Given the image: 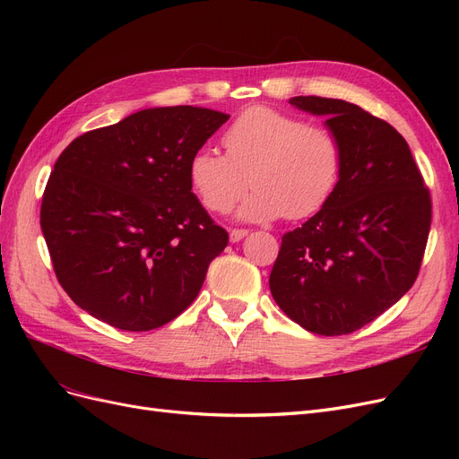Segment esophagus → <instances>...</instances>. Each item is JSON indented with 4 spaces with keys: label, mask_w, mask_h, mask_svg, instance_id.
<instances>
[{
    "label": "esophagus",
    "mask_w": 459,
    "mask_h": 459,
    "mask_svg": "<svg viewBox=\"0 0 459 459\" xmlns=\"http://www.w3.org/2000/svg\"><path fill=\"white\" fill-rule=\"evenodd\" d=\"M247 235H248L247 230H230V241L238 243V241H241L243 238H247Z\"/></svg>",
    "instance_id": "34e87169"
}]
</instances>
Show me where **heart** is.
Instances as JSON below:
<instances>
[{
    "mask_svg": "<svg viewBox=\"0 0 459 459\" xmlns=\"http://www.w3.org/2000/svg\"><path fill=\"white\" fill-rule=\"evenodd\" d=\"M226 155L199 147L187 164L189 184L206 211L224 214L248 182L255 191L239 208L243 220L308 218L335 195L344 169L339 135L322 124L256 105L221 134Z\"/></svg>",
    "mask_w": 459,
    "mask_h": 459,
    "instance_id": "heart-1",
    "label": "heart"
}]
</instances>
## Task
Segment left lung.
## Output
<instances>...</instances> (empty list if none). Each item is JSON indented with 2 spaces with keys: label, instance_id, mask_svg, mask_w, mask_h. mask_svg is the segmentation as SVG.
<instances>
[{
  "label": "left lung",
  "instance_id": "left-lung-1",
  "mask_svg": "<svg viewBox=\"0 0 459 459\" xmlns=\"http://www.w3.org/2000/svg\"><path fill=\"white\" fill-rule=\"evenodd\" d=\"M289 103L327 118L344 147V169L331 201L281 238L270 290L307 331L349 335L418 280L430 193L406 140L388 122L342 100L299 95Z\"/></svg>",
  "mask_w": 459,
  "mask_h": 459
}]
</instances>
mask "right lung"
<instances>
[{
  "label": "right lung",
  "mask_w": 459,
  "mask_h": 459,
  "mask_svg": "<svg viewBox=\"0 0 459 459\" xmlns=\"http://www.w3.org/2000/svg\"><path fill=\"white\" fill-rule=\"evenodd\" d=\"M228 118L191 105L145 108L61 152L39 226L55 275L82 310L149 331L197 299L228 231L191 191L187 164Z\"/></svg>",
  "instance_id": "obj_1"
}]
</instances>
